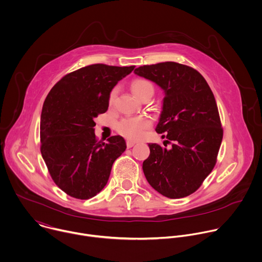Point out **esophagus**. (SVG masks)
Here are the masks:
<instances>
[{"instance_id":"34e87169","label":"esophagus","mask_w":262,"mask_h":262,"mask_svg":"<svg viewBox=\"0 0 262 262\" xmlns=\"http://www.w3.org/2000/svg\"><path fill=\"white\" fill-rule=\"evenodd\" d=\"M126 143H127V147H128V148H130V147H132V146L135 145V142L132 141V140H127Z\"/></svg>"}]
</instances>
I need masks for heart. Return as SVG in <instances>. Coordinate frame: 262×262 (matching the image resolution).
<instances>
[{"label":"heart","instance_id":"heart-1","mask_svg":"<svg viewBox=\"0 0 262 262\" xmlns=\"http://www.w3.org/2000/svg\"><path fill=\"white\" fill-rule=\"evenodd\" d=\"M131 90L135 97L140 99L147 93H154V87L150 82L142 79L134 80L131 84ZM116 97V90H113L108 97L110 104H113ZM150 126V121L144 117H128L122 119L117 129L119 133L129 139H138L142 136L144 130Z\"/></svg>","mask_w":262,"mask_h":262}]
</instances>
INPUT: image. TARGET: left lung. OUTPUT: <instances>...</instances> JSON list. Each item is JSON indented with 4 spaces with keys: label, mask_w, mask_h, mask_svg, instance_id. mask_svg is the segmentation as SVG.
<instances>
[{
    "label": "left lung",
    "mask_w": 262,
    "mask_h": 262,
    "mask_svg": "<svg viewBox=\"0 0 262 262\" xmlns=\"http://www.w3.org/2000/svg\"><path fill=\"white\" fill-rule=\"evenodd\" d=\"M134 73L164 91L156 131L173 142L169 149L148 144L150 154L142 164L145 178L164 196H187L213 170L222 141L214 95L198 71L177 62L143 66Z\"/></svg>",
    "instance_id": "8db88e82"
}]
</instances>
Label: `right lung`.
<instances>
[{"mask_svg": "<svg viewBox=\"0 0 262 262\" xmlns=\"http://www.w3.org/2000/svg\"><path fill=\"white\" fill-rule=\"evenodd\" d=\"M135 67L92 64L64 76L47 95L41 114V152L55 184L69 195L87 200L106 185L126 141H97L94 119L108 108L114 87Z\"/></svg>", "mask_w": 262, "mask_h": 262, "instance_id": "add662e5", "label": "right lung"}]
</instances>
